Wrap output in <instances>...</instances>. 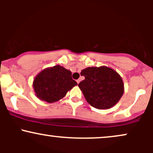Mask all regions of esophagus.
Instances as JSON below:
<instances>
[{"label":"esophagus","mask_w":153,"mask_h":153,"mask_svg":"<svg viewBox=\"0 0 153 153\" xmlns=\"http://www.w3.org/2000/svg\"><path fill=\"white\" fill-rule=\"evenodd\" d=\"M76 81H77V83H79V82H80V79H78V80H76Z\"/></svg>","instance_id":"34e87169"}]
</instances>
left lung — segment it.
Listing matches in <instances>:
<instances>
[{"instance_id": "obj_1", "label": "left lung", "mask_w": 153, "mask_h": 153, "mask_svg": "<svg viewBox=\"0 0 153 153\" xmlns=\"http://www.w3.org/2000/svg\"><path fill=\"white\" fill-rule=\"evenodd\" d=\"M80 74L85 79L78 86L88 103L94 108H109L118 102L124 94L122 79L111 68L91 67L82 70Z\"/></svg>"}]
</instances>
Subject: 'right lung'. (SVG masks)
Masks as SVG:
<instances>
[{
	"label": "right lung",
	"mask_w": 153,
	"mask_h": 153,
	"mask_svg": "<svg viewBox=\"0 0 153 153\" xmlns=\"http://www.w3.org/2000/svg\"><path fill=\"white\" fill-rule=\"evenodd\" d=\"M76 85L71 72L60 65L45 69L36 75L33 82L36 96L48 103L59 101Z\"/></svg>",
	"instance_id": "right-lung-1"
}]
</instances>
